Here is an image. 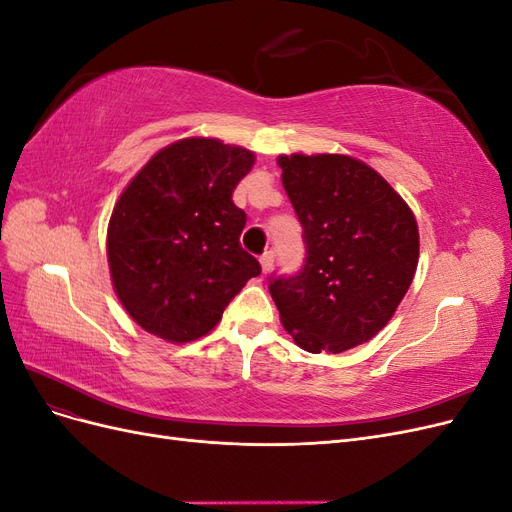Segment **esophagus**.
<instances>
[{"label":"esophagus","instance_id":"esophagus-1","mask_svg":"<svg viewBox=\"0 0 512 512\" xmlns=\"http://www.w3.org/2000/svg\"><path fill=\"white\" fill-rule=\"evenodd\" d=\"M260 267H262V273H269L273 269V252H265L260 256Z\"/></svg>","mask_w":512,"mask_h":512}]
</instances>
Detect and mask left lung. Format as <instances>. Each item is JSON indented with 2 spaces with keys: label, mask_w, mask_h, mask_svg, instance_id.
<instances>
[{
  "label": "left lung",
  "mask_w": 512,
  "mask_h": 512,
  "mask_svg": "<svg viewBox=\"0 0 512 512\" xmlns=\"http://www.w3.org/2000/svg\"><path fill=\"white\" fill-rule=\"evenodd\" d=\"M307 258L269 292L299 348L339 354L380 333L414 280L418 226L391 183L342 153L280 156Z\"/></svg>",
  "instance_id": "left-lung-1"
}]
</instances>
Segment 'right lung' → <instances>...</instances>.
<instances>
[{"instance_id": "1", "label": "right lung", "mask_w": 512, "mask_h": 512, "mask_svg": "<svg viewBox=\"0 0 512 512\" xmlns=\"http://www.w3.org/2000/svg\"><path fill=\"white\" fill-rule=\"evenodd\" d=\"M254 162V151L218 138H181L121 192L106 232L108 269L123 309L147 333L194 342L260 275L239 245L245 213L232 203Z\"/></svg>"}]
</instances>
